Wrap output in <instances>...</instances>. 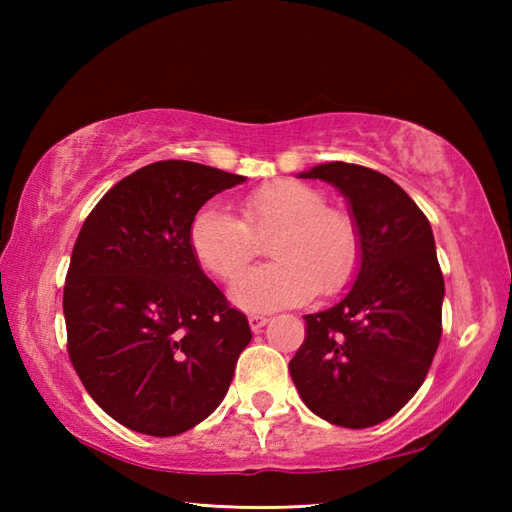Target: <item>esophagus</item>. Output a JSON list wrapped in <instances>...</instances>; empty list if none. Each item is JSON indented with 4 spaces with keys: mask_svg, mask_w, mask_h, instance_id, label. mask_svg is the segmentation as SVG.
I'll list each match as a JSON object with an SVG mask.
<instances>
[{
    "mask_svg": "<svg viewBox=\"0 0 512 512\" xmlns=\"http://www.w3.org/2000/svg\"><path fill=\"white\" fill-rule=\"evenodd\" d=\"M266 323H268V317H264V314H250V317H248V325H250V330H253V332L262 330Z\"/></svg>",
    "mask_w": 512,
    "mask_h": 512,
    "instance_id": "esophagus-1",
    "label": "esophagus"
}]
</instances>
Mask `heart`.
I'll list each match as a JSON object with an SVG mask.
<instances>
[{
	"label": "heart",
	"mask_w": 512,
	"mask_h": 512,
	"mask_svg": "<svg viewBox=\"0 0 512 512\" xmlns=\"http://www.w3.org/2000/svg\"><path fill=\"white\" fill-rule=\"evenodd\" d=\"M242 220L204 204L189 226V246L206 273L233 281L256 254V239L276 233V262L235 281L231 297L242 310L273 312L334 295L347 286L358 262L354 217L328 206L323 191L297 180H275L244 195Z\"/></svg>",
	"instance_id": "1"
}]
</instances>
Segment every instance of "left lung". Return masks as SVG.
<instances>
[{
  "mask_svg": "<svg viewBox=\"0 0 512 512\" xmlns=\"http://www.w3.org/2000/svg\"><path fill=\"white\" fill-rule=\"evenodd\" d=\"M339 189L358 228L361 266L336 306L306 314L290 376L306 407L336 427L394 416L427 378L442 336L444 279L433 231L398 184L361 165L299 173Z\"/></svg>",
  "mask_w": 512,
  "mask_h": 512,
  "instance_id": "8db88e82",
  "label": "left lung"
}]
</instances>
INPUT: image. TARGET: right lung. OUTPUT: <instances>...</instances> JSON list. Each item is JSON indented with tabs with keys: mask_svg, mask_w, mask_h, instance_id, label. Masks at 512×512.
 <instances>
[{
	"mask_svg": "<svg viewBox=\"0 0 512 512\" xmlns=\"http://www.w3.org/2000/svg\"><path fill=\"white\" fill-rule=\"evenodd\" d=\"M246 178L160 160L116 182L85 217L63 288L68 354L107 416L169 438L209 418L250 343L189 246L193 215Z\"/></svg>",
	"mask_w": 512,
	"mask_h": 512,
	"instance_id": "obj_1",
	"label": "right lung"
}]
</instances>
